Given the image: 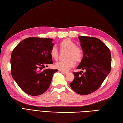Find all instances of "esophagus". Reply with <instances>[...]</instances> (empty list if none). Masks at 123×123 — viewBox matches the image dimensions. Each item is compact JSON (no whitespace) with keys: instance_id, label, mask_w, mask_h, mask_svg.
I'll return each mask as SVG.
<instances>
[{"instance_id":"34e87169","label":"esophagus","mask_w":123,"mask_h":123,"mask_svg":"<svg viewBox=\"0 0 123 123\" xmlns=\"http://www.w3.org/2000/svg\"><path fill=\"white\" fill-rule=\"evenodd\" d=\"M61 72L62 73V74H65V75L68 74V72H66V71H61Z\"/></svg>"}]
</instances>
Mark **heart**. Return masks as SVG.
Instances as JSON below:
<instances>
[{
  "label": "heart",
  "instance_id": "1",
  "mask_svg": "<svg viewBox=\"0 0 123 123\" xmlns=\"http://www.w3.org/2000/svg\"><path fill=\"white\" fill-rule=\"evenodd\" d=\"M61 49L68 51L66 61H60L54 64L56 69L62 71H67L74 66V60L80 62L83 56V51L81 47L77 46L76 43L69 38L64 39L60 43ZM49 55L52 59L57 60L59 58V51L55 46H53L49 51Z\"/></svg>",
  "mask_w": 123,
  "mask_h": 123
}]
</instances>
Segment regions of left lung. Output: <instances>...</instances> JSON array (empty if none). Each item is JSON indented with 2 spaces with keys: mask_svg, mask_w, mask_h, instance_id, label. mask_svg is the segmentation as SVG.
<instances>
[{
  "mask_svg": "<svg viewBox=\"0 0 123 123\" xmlns=\"http://www.w3.org/2000/svg\"><path fill=\"white\" fill-rule=\"evenodd\" d=\"M78 38L83 56L77 69L86 71L73 73L74 78L70 86L77 93L87 95L97 90L110 73L111 54L108 47L97 38L85 36Z\"/></svg>",
  "mask_w": 123,
  "mask_h": 123,
  "instance_id": "left-lung-1",
  "label": "left lung"
}]
</instances>
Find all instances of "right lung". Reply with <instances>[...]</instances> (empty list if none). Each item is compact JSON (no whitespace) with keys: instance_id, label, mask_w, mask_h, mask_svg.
<instances>
[{"instance_id":"1","label":"right lung","mask_w":123,"mask_h":123,"mask_svg":"<svg viewBox=\"0 0 123 123\" xmlns=\"http://www.w3.org/2000/svg\"><path fill=\"white\" fill-rule=\"evenodd\" d=\"M51 38L28 37L17 44L12 52L10 64L12 77L20 89L31 96L45 92L57 69H44L53 63L49 51Z\"/></svg>"}]
</instances>
